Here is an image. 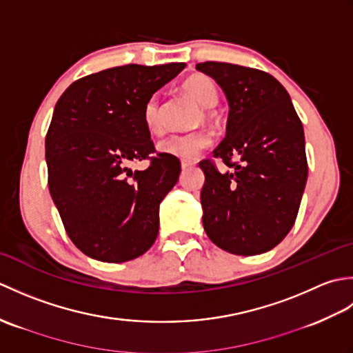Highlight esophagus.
I'll return each mask as SVG.
<instances>
[{
    "label": "esophagus",
    "instance_id": "esophagus-1",
    "mask_svg": "<svg viewBox=\"0 0 353 353\" xmlns=\"http://www.w3.org/2000/svg\"><path fill=\"white\" fill-rule=\"evenodd\" d=\"M194 165H196V163H194V162H188V161H183V162H182V170H188V168H192V167H194Z\"/></svg>",
    "mask_w": 353,
    "mask_h": 353
}]
</instances>
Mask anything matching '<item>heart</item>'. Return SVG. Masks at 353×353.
Segmentation results:
<instances>
[{"instance_id":"heart-1","label":"heart","mask_w":353,"mask_h":353,"mask_svg":"<svg viewBox=\"0 0 353 353\" xmlns=\"http://www.w3.org/2000/svg\"><path fill=\"white\" fill-rule=\"evenodd\" d=\"M185 92L191 99L196 100L200 106L212 108L216 101V89L211 80L205 76H192L183 83ZM206 115V112H205ZM142 119L144 124L152 133H161L163 129L162 118V103L161 97L157 94L150 95L142 108ZM203 117H199L201 121ZM212 134L208 130H196L185 134H170V137L157 142V150L161 153L177 157V159L192 161L205 152L206 148L212 145Z\"/></svg>"}]
</instances>
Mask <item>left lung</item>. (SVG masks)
Listing matches in <instances>:
<instances>
[{"instance_id": "left-lung-1", "label": "left lung", "mask_w": 353, "mask_h": 353, "mask_svg": "<svg viewBox=\"0 0 353 353\" xmlns=\"http://www.w3.org/2000/svg\"><path fill=\"white\" fill-rule=\"evenodd\" d=\"M196 70L226 94V138L214 157L234 168L220 172L211 161L199 163L205 232L229 253H265L287 236L301 206L308 179L302 123L287 89L270 74L224 62Z\"/></svg>"}]
</instances>
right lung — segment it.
Segmentation results:
<instances>
[{
  "label": "right lung",
  "instance_id": "1",
  "mask_svg": "<svg viewBox=\"0 0 353 353\" xmlns=\"http://www.w3.org/2000/svg\"><path fill=\"white\" fill-rule=\"evenodd\" d=\"M185 63L125 65L86 76L56 103L45 139L48 188L66 234L86 256L125 262L144 254L159 232V205L181 174L159 153L144 171L153 141L142 119L150 95Z\"/></svg>",
  "mask_w": 353,
  "mask_h": 353
}]
</instances>
